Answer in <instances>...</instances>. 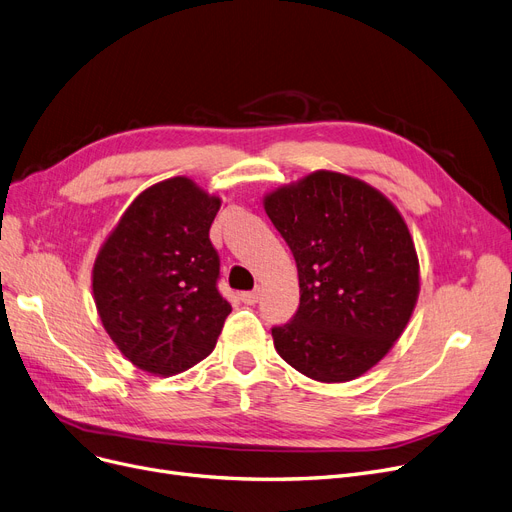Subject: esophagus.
I'll return each instance as SVG.
<instances>
[{"instance_id":"34e87169","label":"esophagus","mask_w":512,"mask_h":512,"mask_svg":"<svg viewBox=\"0 0 512 512\" xmlns=\"http://www.w3.org/2000/svg\"><path fill=\"white\" fill-rule=\"evenodd\" d=\"M240 299L247 305H255L261 299V291H259V288H255V291H247V293L240 295Z\"/></svg>"}]
</instances>
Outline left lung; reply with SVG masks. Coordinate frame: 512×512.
<instances>
[{
  "label": "left lung",
  "mask_w": 512,
  "mask_h": 512,
  "mask_svg": "<svg viewBox=\"0 0 512 512\" xmlns=\"http://www.w3.org/2000/svg\"><path fill=\"white\" fill-rule=\"evenodd\" d=\"M265 213L291 249L299 307L274 326L276 351L314 381L370 370L402 335L418 297V259L387 198L343 173L316 171L272 192Z\"/></svg>",
  "instance_id": "obj_1"
}]
</instances>
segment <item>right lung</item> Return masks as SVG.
<instances>
[{
    "mask_svg": "<svg viewBox=\"0 0 512 512\" xmlns=\"http://www.w3.org/2000/svg\"><path fill=\"white\" fill-rule=\"evenodd\" d=\"M217 209L219 198L171 177L129 205L96 259L100 320L146 372L169 376L207 358L232 311L209 238Z\"/></svg>",
    "mask_w": 512,
    "mask_h": 512,
    "instance_id": "add662e5",
    "label": "right lung"
}]
</instances>
